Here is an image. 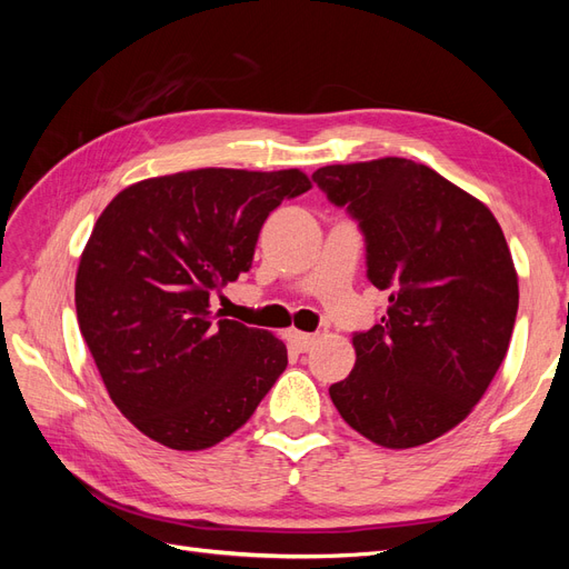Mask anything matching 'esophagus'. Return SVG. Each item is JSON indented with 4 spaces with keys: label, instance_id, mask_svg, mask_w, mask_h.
I'll return each mask as SVG.
<instances>
[{
    "label": "esophagus",
    "instance_id": "esophagus-1",
    "mask_svg": "<svg viewBox=\"0 0 569 569\" xmlns=\"http://www.w3.org/2000/svg\"><path fill=\"white\" fill-rule=\"evenodd\" d=\"M287 339H289L291 347H295V349L301 351V353H306V351L311 349L313 343H316V337H313V335H306V332H299V330H289V332H287Z\"/></svg>",
    "mask_w": 569,
    "mask_h": 569
}]
</instances>
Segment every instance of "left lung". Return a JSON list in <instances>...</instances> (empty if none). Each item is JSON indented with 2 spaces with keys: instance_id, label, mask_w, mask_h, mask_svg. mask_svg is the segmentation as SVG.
<instances>
[{
  "instance_id": "left-lung-1",
  "label": "left lung",
  "mask_w": 569,
  "mask_h": 569,
  "mask_svg": "<svg viewBox=\"0 0 569 569\" xmlns=\"http://www.w3.org/2000/svg\"><path fill=\"white\" fill-rule=\"evenodd\" d=\"M313 182L366 237L368 280L389 291L330 387L339 416L387 449H412L470 416L508 353L518 272L493 213L422 163L325 166Z\"/></svg>"
}]
</instances>
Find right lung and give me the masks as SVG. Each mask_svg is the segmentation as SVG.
Here are the masks:
<instances>
[{
  "label": "right lung",
  "instance_id": "1",
  "mask_svg": "<svg viewBox=\"0 0 569 569\" xmlns=\"http://www.w3.org/2000/svg\"><path fill=\"white\" fill-rule=\"evenodd\" d=\"M311 189L301 170L199 168L126 187L80 256L76 311L118 410L201 451L237 432L287 368L284 343L211 313L247 272L266 218Z\"/></svg>",
  "mask_w": 569,
  "mask_h": 569
}]
</instances>
